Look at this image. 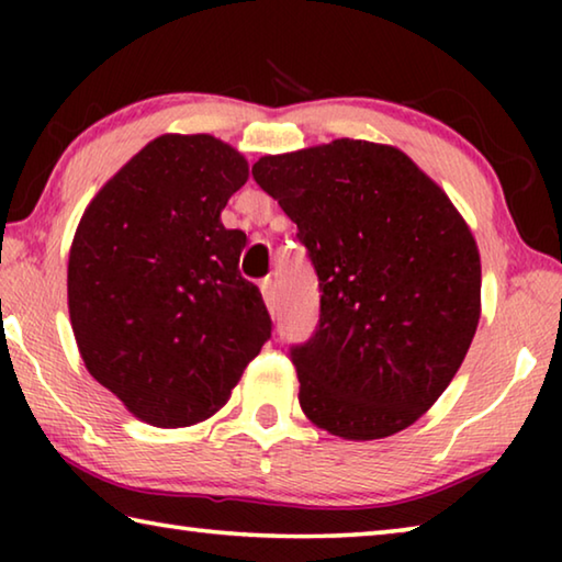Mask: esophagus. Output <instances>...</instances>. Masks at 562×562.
I'll return each mask as SVG.
<instances>
[{
	"label": "esophagus",
	"instance_id": "1",
	"mask_svg": "<svg viewBox=\"0 0 562 562\" xmlns=\"http://www.w3.org/2000/svg\"><path fill=\"white\" fill-rule=\"evenodd\" d=\"M260 292H262L265 304H268L270 310H278V284H274V280L265 278V280L260 282Z\"/></svg>",
	"mask_w": 562,
	"mask_h": 562
}]
</instances>
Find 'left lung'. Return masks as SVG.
Segmentation results:
<instances>
[{
	"instance_id": "obj_1",
	"label": "left lung",
	"mask_w": 562,
	"mask_h": 562,
	"mask_svg": "<svg viewBox=\"0 0 562 562\" xmlns=\"http://www.w3.org/2000/svg\"><path fill=\"white\" fill-rule=\"evenodd\" d=\"M252 178L297 223L319 278V325L290 351L304 416L349 441L412 426L479 327L471 227L394 146L337 138L262 156Z\"/></svg>"
}]
</instances>
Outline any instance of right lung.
I'll use <instances>...</instances> for the list:
<instances>
[{"label": "right lung", "instance_id": "1", "mask_svg": "<svg viewBox=\"0 0 562 562\" xmlns=\"http://www.w3.org/2000/svg\"><path fill=\"white\" fill-rule=\"evenodd\" d=\"M250 168L221 138L166 133L140 148L76 227L69 317L89 374L133 416L193 426L231 398L270 339L260 290L221 223Z\"/></svg>", "mask_w": 562, "mask_h": 562}]
</instances>
